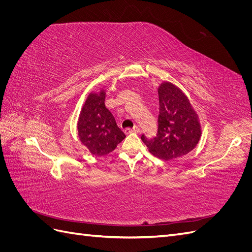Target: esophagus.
Listing matches in <instances>:
<instances>
[{
    "mask_svg": "<svg viewBox=\"0 0 252 252\" xmlns=\"http://www.w3.org/2000/svg\"><path fill=\"white\" fill-rule=\"evenodd\" d=\"M125 132L126 133H138V132H140V128H139V126H134L133 128H127V129H125Z\"/></svg>",
    "mask_w": 252,
    "mask_h": 252,
    "instance_id": "obj_1",
    "label": "esophagus"
}]
</instances>
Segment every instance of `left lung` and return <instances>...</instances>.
<instances>
[{
  "mask_svg": "<svg viewBox=\"0 0 252 252\" xmlns=\"http://www.w3.org/2000/svg\"><path fill=\"white\" fill-rule=\"evenodd\" d=\"M158 134L152 140L144 134L141 139L151 155L168 161L185 156L196 147L202 136V125L193 105L180 87L164 81L158 85Z\"/></svg>",
  "mask_w": 252,
  "mask_h": 252,
  "instance_id": "1",
  "label": "left lung"
}]
</instances>
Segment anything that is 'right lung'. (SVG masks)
Here are the masks:
<instances>
[{
    "instance_id": "right-lung-1",
    "label": "right lung",
    "mask_w": 252,
    "mask_h": 252,
    "mask_svg": "<svg viewBox=\"0 0 252 252\" xmlns=\"http://www.w3.org/2000/svg\"><path fill=\"white\" fill-rule=\"evenodd\" d=\"M106 89L90 91L79 114L78 138L91 154L103 157L117 148L126 138L112 112L106 107Z\"/></svg>"
}]
</instances>
